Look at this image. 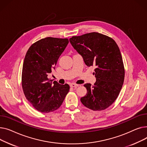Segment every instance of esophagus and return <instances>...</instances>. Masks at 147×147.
<instances>
[{"label": "esophagus", "mask_w": 147, "mask_h": 147, "mask_svg": "<svg viewBox=\"0 0 147 147\" xmlns=\"http://www.w3.org/2000/svg\"><path fill=\"white\" fill-rule=\"evenodd\" d=\"M70 86L71 87H72V88H76V87H79L80 86V85L79 84H71V85H70Z\"/></svg>", "instance_id": "obj_1"}]
</instances>
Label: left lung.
Returning <instances> with one entry per match:
<instances>
[{
	"label": "left lung",
	"mask_w": 147,
	"mask_h": 147,
	"mask_svg": "<svg viewBox=\"0 0 147 147\" xmlns=\"http://www.w3.org/2000/svg\"><path fill=\"white\" fill-rule=\"evenodd\" d=\"M73 47L88 66H96L94 85L85 84L87 94L81 98L82 105L100 111L110 106L117 98L125 79V67L119 48L111 37L90 32L69 39Z\"/></svg>",
	"instance_id": "left-lung-1"
}]
</instances>
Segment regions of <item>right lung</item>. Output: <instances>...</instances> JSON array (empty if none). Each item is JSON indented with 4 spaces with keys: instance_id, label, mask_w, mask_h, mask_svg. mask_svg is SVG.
<instances>
[{
    "instance_id": "obj_1",
    "label": "right lung",
    "mask_w": 147,
    "mask_h": 147,
    "mask_svg": "<svg viewBox=\"0 0 147 147\" xmlns=\"http://www.w3.org/2000/svg\"><path fill=\"white\" fill-rule=\"evenodd\" d=\"M68 43L67 38H42L33 43L25 56L22 90L26 98L41 113L58 109L69 91L68 84H59L47 78Z\"/></svg>"
}]
</instances>
